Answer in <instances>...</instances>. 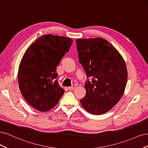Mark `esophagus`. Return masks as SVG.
Listing matches in <instances>:
<instances>
[{
  "mask_svg": "<svg viewBox=\"0 0 148 148\" xmlns=\"http://www.w3.org/2000/svg\"><path fill=\"white\" fill-rule=\"evenodd\" d=\"M76 88V86L75 84H73L72 86H70V87H69V89H70V90H73V89H75V88Z\"/></svg>",
  "mask_w": 148,
  "mask_h": 148,
  "instance_id": "obj_1",
  "label": "esophagus"
}]
</instances>
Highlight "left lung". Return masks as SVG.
Returning <instances> with one entry per match:
<instances>
[{
    "label": "left lung",
    "mask_w": 148,
    "mask_h": 148,
    "mask_svg": "<svg viewBox=\"0 0 148 148\" xmlns=\"http://www.w3.org/2000/svg\"><path fill=\"white\" fill-rule=\"evenodd\" d=\"M79 62L88 79L86 95L80 102L93 115L106 113L123 96L127 69L123 57L109 41L102 38L76 40Z\"/></svg>",
    "instance_id": "obj_1"
}]
</instances>
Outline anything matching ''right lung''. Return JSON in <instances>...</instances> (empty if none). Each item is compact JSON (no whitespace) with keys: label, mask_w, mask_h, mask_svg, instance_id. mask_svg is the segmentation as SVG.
I'll use <instances>...</instances> for the list:
<instances>
[{"label":"right lung","mask_w":148,"mask_h":148,"mask_svg":"<svg viewBox=\"0 0 148 148\" xmlns=\"http://www.w3.org/2000/svg\"><path fill=\"white\" fill-rule=\"evenodd\" d=\"M73 39L46 34L26 51L18 73L20 90L28 104L41 112L55 107L64 90L57 80V66L69 51Z\"/></svg>","instance_id":"add662e5"}]
</instances>
